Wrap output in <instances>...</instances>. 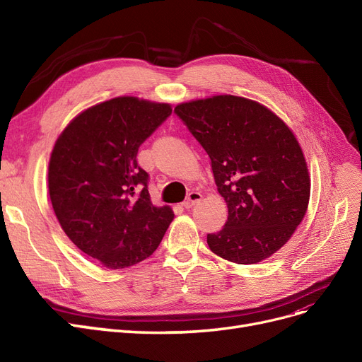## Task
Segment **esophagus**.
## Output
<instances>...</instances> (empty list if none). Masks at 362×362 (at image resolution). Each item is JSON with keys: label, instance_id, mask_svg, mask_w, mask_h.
Listing matches in <instances>:
<instances>
[{"label": "esophagus", "instance_id": "34e87169", "mask_svg": "<svg viewBox=\"0 0 362 362\" xmlns=\"http://www.w3.org/2000/svg\"><path fill=\"white\" fill-rule=\"evenodd\" d=\"M202 199V195L199 194V192H191L187 195V198L183 201V204H182V206H185V208H192L197 202H199Z\"/></svg>", "mask_w": 362, "mask_h": 362}]
</instances>
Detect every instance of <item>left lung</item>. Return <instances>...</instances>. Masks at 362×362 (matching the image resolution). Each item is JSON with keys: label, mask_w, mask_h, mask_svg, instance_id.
Wrapping results in <instances>:
<instances>
[{"label": "left lung", "mask_w": 362, "mask_h": 362, "mask_svg": "<svg viewBox=\"0 0 362 362\" xmlns=\"http://www.w3.org/2000/svg\"><path fill=\"white\" fill-rule=\"evenodd\" d=\"M211 160L229 216L208 233L218 257L257 264L286 243L307 213L311 182L292 130L264 105L233 95L175 108Z\"/></svg>", "instance_id": "left-lung-1"}]
</instances>
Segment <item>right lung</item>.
Wrapping results in <instances>:
<instances>
[{
    "instance_id": "right-lung-1",
    "label": "right lung",
    "mask_w": 362,
    "mask_h": 362,
    "mask_svg": "<svg viewBox=\"0 0 362 362\" xmlns=\"http://www.w3.org/2000/svg\"><path fill=\"white\" fill-rule=\"evenodd\" d=\"M171 114L168 104L119 97L93 105L63 130L48 165L54 213L64 233L104 267L152 255L175 214L154 206L139 146Z\"/></svg>"
}]
</instances>
